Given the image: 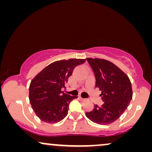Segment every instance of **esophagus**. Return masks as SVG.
Instances as JSON below:
<instances>
[{
    "label": "esophagus",
    "mask_w": 152,
    "mask_h": 152,
    "mask_svg": "<svg viewBox=\"0 0 152 152\" xmlns=\"http://www.w3.org/2000/svg\"><path fill=\"white\" fill-rule=\"evenodd\" d=\"M78 98H79V99H81V100H82V101H84V100H85V99H84V98H82V97H80H80H78Z\"/></svg>",
    "instance_id": "1"
}]
</instances>
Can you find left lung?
Returning a JSON list of instances; mask_svg holds the SVG:
<instances>
[{"mask_svg":"<svg viewBox=\"0 0 152 152\" xmlns=\"http://www.w3.org/2000/svg\"><path fill=\"white\" fill-rule=\"evenodd\" d=\"M87 61L94 72L95 88L101 91L104 102L100 107L86 112V117L99 124L113 123L119 118L132 99V84L128 76L115 64L107 60L88 58Z\"/></svg>","mask_w":152,"mask_h":152,"instance_id":"8db88e82","label":"left lung"}]
</instances>
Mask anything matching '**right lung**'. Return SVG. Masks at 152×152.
<instances>
[{
    "label": "right lung",
    "instance_id": "add662e5",
    "mask_svg": "<svg viewBox=\"0 0 152 152\" xmlns=\"http://www.w3.org/2000/svg\"><path fill=\"white\" fill-rule=\"evenodd\" d=\"M86 59H70L53 62L30 83L29 98L36 115L45 122L57 123L67 115L69 104L76 96L61 91L74 68Z\"/></svg>",
    "mask_w": 152,
    "mask_h": 152
}]
</instances>
